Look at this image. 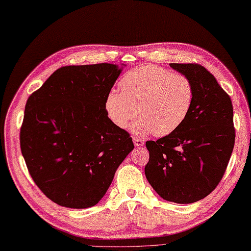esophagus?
I'll use <instances>...</instances> for the list:
<instances>
[{
	"mask_svg": "<svg viewBox=\"0 0 251 251\" xmlns=\"http://www.w3.org/2000/svg\"><path fill=\"white\" fill-rule=\"evenodd\" d=\"M133 143H134V145L136 147H141V146L144 145V140L137 139V137H133Z\"/></svg>",
	"mask_w": 251,
	"mask_h": 251,
	"instance_id": "34e87169",
	"label": "esophagus"
}]
</instances>
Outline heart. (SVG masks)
<instances>
[{
    "label": "heart",
    "mask_w": 251,
    "mask_h": 251,
    "mask_svg": "<svg viewBox=\"0 0 251 251\" xmlns=\"http://www.w3.org/2000/svg\"><path fill=\"white\" fill-rule=\"evenodd\" d=\"M122 92L110 91L105 109L112 124L125 129L139 112L133 126L139 135L166 136L187 118L194 101V86L186 75L172 74L157 65H144L126 73L120 81Z\"/></svg>",
    "instance_id": "1"
}]
</instances>
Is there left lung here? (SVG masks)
Listing matches in <instances>:
<instances>
[{
    "mask_svg": "<svg viewBox=\"0 0 251 251\" xmlns=\"http://www.w3.org/2000/svg\"><path fill=\"white\" fill-rule=\"evenodd\" d=\"M192 81L194 101L177 130L147 141L150 160L145 176L161 198L193 203L208 196L226 170L235 129L233 105L217 79L198 64H170Z\"/></svg>",
    "mask_w": 251,
    "mask_h": 251,
    "instance_id": "left-lung-1",
    "label": "left lung"
}]
</instances>
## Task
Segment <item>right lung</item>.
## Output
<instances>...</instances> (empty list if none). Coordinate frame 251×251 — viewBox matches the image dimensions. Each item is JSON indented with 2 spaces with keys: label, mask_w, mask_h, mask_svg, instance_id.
Masks as SVG:
<instances>
[{
  "label": "right lung",
  "mask_w": 251,
  "mask_h": 251,
  "mask_svg": "<svg viewBox=\"0 0 251 251\" xmlns=\"http://www.w3.org/2000/svg\"><path fill=\"white\" fill-rule=\"evenodd\" d=\"M122 68L65 66L25 103L22 154L34 183L59 206H95L134 148L129 133L112 124L105 109Z\"/></svg>",
  "instance_id": "obj_1"
}]
</instances>
